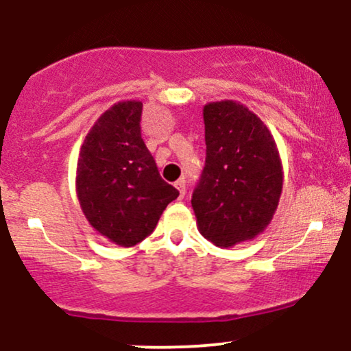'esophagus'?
<instances>
[{
	"mask_svg": "<svg viewBox=\"0 0 351 351\" xmlns=\"http://www.w3.org/2000/svg\"><path fill=\"white\" fill-rule=\"evenodd\" d=\"M175 186H176V189H178V191H180V198H183L184 193H186V184H184V180H178V181H176Z\"/></svg>",
	"mask_w": 351,
	"mask_h": 351,
	"instance_id": "obj_1",
	"label": "esophagus"
}]
</instances>
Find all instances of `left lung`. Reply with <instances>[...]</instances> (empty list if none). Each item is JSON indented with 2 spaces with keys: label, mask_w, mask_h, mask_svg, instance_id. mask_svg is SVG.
Instances as JSON below:
<instances>
[{
  "label": "left lung",
  "mask_w": 351,
  "mask_h": 351,
  "mask_svg": "<svg viewBox=\"0 0 351 351\" xmlns=\"http://www.w3.org/2000/svg\"><path fill=\"white\" fill-rule=\"evenodd\" d=\"M206 165L191 206L201 236L217 247L256 239L279 206L284 168L263 120L236 100L203 107Z\"/></svg>",
  "instance_id": "1"
}]
</instances>
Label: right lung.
Listing matches in <instances>:
<instances>
[{"label":"right lung","instance_id":"obj_1","mask_svg":"<svg viewBox=\"0 0 351 351\" xmlns=\"http://www.w3.org/2000/svg\"><path fill=\"white\" fill-rule=\"evenodd\" d=\"M140 100H120L95 120L80 147L75 193L100 236L122 247L143 241L178 189L162 180L140 134Z\"/></svg>","mask_w":351,"mask_h":351}]
</instances>
